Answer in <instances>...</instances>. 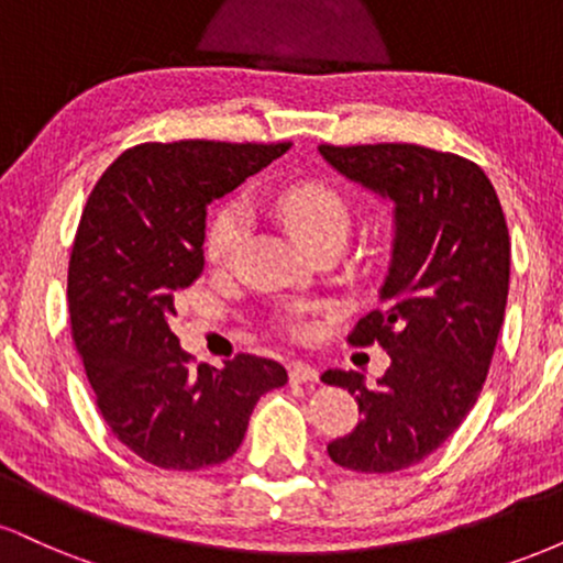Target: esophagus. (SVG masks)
Returning <instances> with one entry per match:
<instances>
[{
	"label": "esophagus",
	"instance_id": "34e87169",
	"mask_svg": "<svg viewBox=\"0 0 563 563\" xmlns=\"http://www.w3.org/2000/svg\"><path fill=\"white\" fill-rule=\"evenodd\" d=\"M288 376L294 384H314V380L320 378V373H318V367H312L307 363H290Z\"/></svg>",
	"mask_w": 563,
	"mask_h": 563
}]
</instances>
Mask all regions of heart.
Listing matches in <instances>:
<instances>
[{"instance_id": "obj_1", "label": "heart", "mask_w": 563, "mask_h": 563, "mask_svg": "<svg viewBox=\"0 0 563 563\" xmlns=\"http://www.w3.org/2000/svg\"><path fill=\"white\" fill-rule=\"evenodd\" d=\"M277 222L299 241L307 251L322 245H344L352 228V206L339 187L320 179H301L275 187L262 198ZM249 217L238 200L224 203L211 219L206 232V260L211 267L224 269L235 262L241 251Z\"/></svg>"}]
</instances>
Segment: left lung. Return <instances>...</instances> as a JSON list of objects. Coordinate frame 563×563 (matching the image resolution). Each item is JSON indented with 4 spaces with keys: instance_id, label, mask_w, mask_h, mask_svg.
<instances>
[{
    "instance_id": "obj_1",
    "label": "left lung",
    "mask_w": 563,
    "mask_h": 563,
    "mask_svg": "<svg viewBox=\"0 0 563 563\" xmlns=\"http://www.w3.org/2000/svg\"><path fill=\"white\" fill-rule=\"evenodd\" d=\"M344 177L391 198V267L380 299L349 333L389 352L378 386L354 371L322 380L354 394L363 421L328 444L341 468L391 474L455 434L493 363L510 277V238L493 183L474 161L410 142L320 145Z\"/></svg>"
}]
</instances>
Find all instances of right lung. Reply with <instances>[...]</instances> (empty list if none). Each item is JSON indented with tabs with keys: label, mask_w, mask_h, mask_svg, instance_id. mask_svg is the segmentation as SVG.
Instances as JSON below:
<instances>
[{
	"label": "right lung",
	"mask_w": 563,
	"mask_h": 563,
	"mask_svg": "<svg viewBox=\"0 0 563 563\" xmlns=\"http://www.w3.org/2000/svg\"><path fill=\"white\" fill-rule=\"evenodd\" d=\"M290 142H145L97 179L68 262L70 333L102 421L158 468L198 471L241 448L264 391L286 367L238 354L196 365L169 320L174 296L203 273L206 206Z\"/></svg>",
	"instance_id": "right-lung-1"
}]
</instances>
